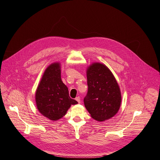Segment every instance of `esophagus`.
Here are the masks:
<instances>
[{
    "mask_svg": "<svg viewBox=\"0 0 160 160\" xmlns=\"http://www.w3.org/2000/svg\"><path fill=\"white\" fill-rule=\"evenodd\" d=\"M75 100H77V101L78 102V103H80V97H76Z\"/></svg>",
    "mask_w": 160,
    "mask_h": 160,
    "instance_id": "esophagus-1",
    "label": "esophagus"
}]
</instances>
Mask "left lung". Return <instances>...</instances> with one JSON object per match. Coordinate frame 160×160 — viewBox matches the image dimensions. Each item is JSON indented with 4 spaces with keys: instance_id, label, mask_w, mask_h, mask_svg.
I'll use <instances>...</instances> for the list:
<instances>
[{
    "instance_id": "1",
    "label": "left lung",
    "mask_w": 160,
    "mask_h": 160,
    "mask_svg": "<svg viewBox=\"0 0 160 160\" xmlns=\"http://www.w3.org/2000/svg\"><path fill=\"white\" fill-rule=\"evenodd\" d=\"M88 93L83 102L92 118L103 121L113 117L121 102V91L115 77L106 66L95 63L87 71Z\"/></svg>"
}]
</instances>
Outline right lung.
<instances>
[{
    "label": "right lung",
    "mask_w": 160,
    "mask_h": 160,
    "mask_svg": "<svg viewBox=\"0 0 160 160\" xmlns=\"http://www.w3.org/2000/svg\"><path fill=\"white\" fill-rule=\"evenodd\" d=\"M36 102L39 112L52 121L61 119L71 104L78 103L69 97L62 81L60 63H52L45 70L36 91Z\"/></svg>",
    "instance_id": "obj_1"
}]
</instances>
